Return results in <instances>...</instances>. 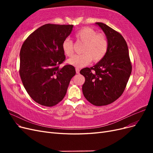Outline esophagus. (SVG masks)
<instances>
[{
    "label": "esophagus",
    "mask_w": 153,
    "mask_h": 153,
    "mask_svg": "<svg viewBox=\"0 0 153 153\" xmlns=\"http://www.w3.org/2000/svg\"><path fill=\"white\" fill-rule=\"evenodd\" d=\"M75 70H76V74H79V73H80V70H79V69L78 68H76L75 69Z\"/></svg>",
    "instance_id": "obj_1"
}]
</instances>
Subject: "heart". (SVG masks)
Segmentation results:
<instances>
[{
    "mask_svg": "<svg viewBox=\"0 0 153 153\" xmlns=\"http://www.w3.org/2000/svg\"><path fill=\"white\" fill-rule=\"evenodd\" d=\"M77 41L84 43L81 55H75L68 59L67 62L76 68H82L89 64L91 61L98 62L106 53L108 47V40L103 34H98L90 27H84L75 35ZM62 48L64 53L71 57L74 52L73 43L67 38L62 42Z\"/></svg>",
    "mask_w": 153,
    "mask_h": 153,
    "instance_id": "obj_1",
    "label": "heart"
}]
</instances>
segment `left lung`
Instances as JSON below:
<instances>
[{"mask_svg":"<svg viewBox=\"0 0 153 153\" xmlns=\"http://www.w3.org/2000/svg\"><path fill=\"white\" fill-rule=\"evenodd\" d=\"M95 24L107 38V52L94 66L82 69L80 73L85 78L82 91L86 100L95 106H104L122 95L131 75V64L122 35L103 23Z\"/></svg>","mask_w":153,"mask_h":153,"instance_id":"left-lung-1","label":"left lung"}]
</instances>
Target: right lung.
I'll return each instance as SVG.
<instances>
[{
  "label": "right lung",
  "instance_id": "1",
  "mask_svg": "<svg viewBox=\"0 0 153 153\" xmlns=\"http://www.w3.org/2000/svg\"><path fill=\"white\" fill-rule=\"evenodd\" d=\"M73 25L45 24L26 39L20 52V75L27 93L36 103L52 106L65 96L76 71L74 66L59 64L66 57L62 45Z\"/></svg>",
  "mask_w": 153,
  "mask_h": 153
}]
</instances>
